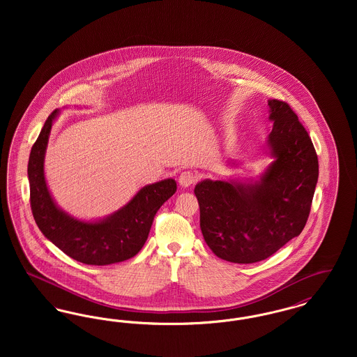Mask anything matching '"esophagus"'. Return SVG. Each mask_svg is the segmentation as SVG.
I'll use <instances>...</instances> for the list:
<instances>
[{
	"mask_svg": "<svg viewBox=\"0 0 357 357\" xmlns=\"http://www.w3.org/2000/svg\"><path fill=\"white\" fill-rule=\"evenodd\" d=\"M178 182H179L181 186L183 187V188H186V187H190L197 182V175H195L192 171H183V172L179 175Z\"/></svg>",
	"mask_w": 357,
	"mask_h": 357,
	"instance_id": "esophagus-1",
	"label": "esophagus"
}]
</instances>
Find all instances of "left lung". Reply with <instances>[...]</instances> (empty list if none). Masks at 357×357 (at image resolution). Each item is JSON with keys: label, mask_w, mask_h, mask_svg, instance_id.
<instances>
[{"label": "left lung", "mask_w": 357, "mask_h": 357, "mask_svg": "<svg viewBox=\"0 0 357 357\" xmlns=\"http://www.w3.org/2000/svg\"><path fill=\"white\" fill-rule=\"evenodd\" d=\"M268 105L273 128L265 153L273 160L258 179H204L194 190L206 243L234 264L262 261L300 236L319 179L317 155L297 115L285 102Z\"/></svg>", "instance_id": "obj_1"}]
</instances>
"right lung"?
Instances as JSON below:
<instances>
[{"mask_svg":"<svg viewBox=\"0 0 357 357\" xmlns=\"http://www.w3.org/2000/svg\"><path fill=\"white\" fill-rule=\"evenodd\" d=\"M54 109L32 147L28 163L31 207L41 233L70 258L86 265H111L132 258L146 243L153 217L176 191L169 178L142 187L128 204L99 220H79L59 207L47 185L44 160L52 124L59 118Z\"/></svg>","mask_w":357,"mask_h":357,"instance_id":"obj_1","label":"right lung"}]
</instances>
